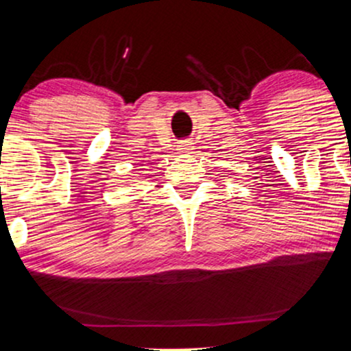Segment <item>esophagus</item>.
<instances>
[{"label":"esophagus","mask_w":351,"mask_h":351,"mask_svg":"<svg viewBox=\"0 0 351 351\" xmlns=\"http://www.w3.org/2000/svg\"><path fill=\"white\" fill-rule=\"evenodd\" d=\"M192 149H193V146H192V143H190V141H180L179 145H177V151H179L180 154H187Z\"/></svg>","instance_id":"1"}]
</instances>
